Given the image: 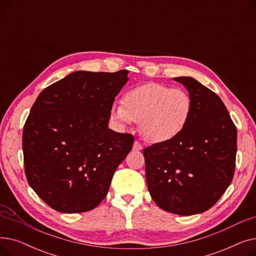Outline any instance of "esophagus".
I'll return each instance as SVG.
<instances>
[{
  "label": "esophagus",
  "instance_id": "obj_1",
  "mask_svg": "<svg viewBox=\"0 0 256 256\" xmlns=\"http://www.w3.org/2000/svg\"><path fill=\"white\" fill-rule=\"evenodd\" d=\"M132 148H134V150H141L142 148H143V146L141 145V143L139 142V141H135V143H134V145H132Z\"/></svg>",
  "mask_w": 256,
  "mask_h": 256
}]
</instances>
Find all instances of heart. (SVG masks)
Segmentation results:
<instances>
[{
  "label": "heart",
  "instance_id": "heart-1",
  "mask_svg": "<svg viewBox=\"0 0 256 256\" xmlns=\"http://www.w3.org/2000/svg\"><path fill=\"white\" fill-rule=\"evenodd\" d=\"M124 104L115 102L111 115L121 126L140 122L143 138L166 143L178 137L192 114V100L184 89L148 83L128 91Z\"/></svg>",
  "mask_w": 256,
  "mask_h": 256
}]
</instances>
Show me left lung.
<instances>
[{
  "instance_id": "obj_1",
  "label": "left lung",
  "mask_w": 256,
  "mask_h": 256,
  "mask_svg": "<svg viewBox=\"0 0 256 256\" xmlns=\"http://www.w3.org/2000/svg\"><path fill=\"white\" fill-rule=\"evenodd\" d=\"M173 80L189 91L192 114L178 137L144 148L146 182L158 206L191 216L210 210L230 184L236 128L216 93L190 76Z\"/></svg>"
}]
</instances>
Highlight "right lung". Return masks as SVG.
Returning a JSON list of instances; mask_svg holds the SVG:
<instances>
[{
    "label": "right lung",
    "mask_w": 256,
    "mask_h": 256,
    "mask_svg": "<svg viewBox=\"0 0 256 256\" xmlns=\"http://www.w3.org/2000/svg\"><path fill=\"white\" fill-rule=\"evenodd\" d=\"M128 70L76 72L44 89L22 132L24 173L52 208L74 214L96 208L135 138L108 128Z\"/></svg>",
    "instance_id": "right-lung-1"
}]
</instances>
